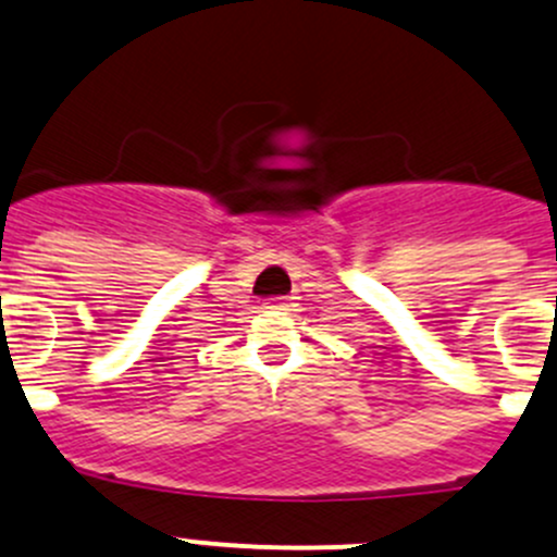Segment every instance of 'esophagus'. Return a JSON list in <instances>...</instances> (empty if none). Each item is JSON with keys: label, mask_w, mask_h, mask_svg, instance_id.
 I'll return each instance as SVG.
<instances>
[{"label": "esophagus", "mask_w": 557, "mask_h": 557, "mask_svg": "<svg viewBox=\"0 0 557 557\" xmlns=\"http://www.w3.org/2000/svg\"><path fill=\"white\" fill-rule=\"evenodd\" d=\"M267 309H288V301L285 298H269Z\"/></svg>", "instance_id": "1"}]
</instances>
